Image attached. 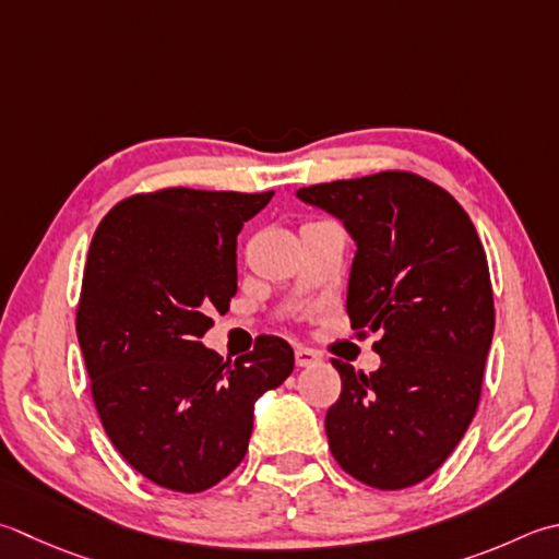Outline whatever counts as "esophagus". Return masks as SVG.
I'll return each mask as SVG.
<instances>
[{"instance_id": "obj_1", "label": "esophagus", "mask_w": 559, "mask_h": 559, "mask_svg": "<svg viewBox=\"0 0 559 559\" xmlns=\"http://www.w3.org/2000/svg\"><path fill=\"white\" fill-rule=\"evenodd\" d=\"M317 360H320V354H314L312 348H305V346L295 348V364H298L300 368L312 366V364H317Z\"/></svg>"}]
</instances>
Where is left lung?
<instances>
[{
  "mask_svg": "<svg viewBox=\"0 0 559 559\" xmlns=\"http://www.w3.org/2000/svg\"><path fill=\"white\" fill-rule=\"evenodd\" d=\"M356 242L346 312L380 334L376 373L332 360L342 395L326 412L332 455L358 483L404 489L443 465L475 417L495 334L477 229L451 193L407 171L298 189Z\"/></svg>",
  "mask_w": 559,
  "mask_h": 559,
  "instance_id": "8db88e82",
  "label": "left lung"
}]
</instances>
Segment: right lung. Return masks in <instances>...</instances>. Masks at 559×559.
I'll return each mask as SVG.
<instances>
[{
    "label": "right lung",
    "mask_w": 559,
    "mask_h": 559,
    "mask_svg": "<svg viewBox=\"0 0 559 559\" xmlns=\"http://www.w3.org/2000/svg\"><path fill=\"white\" fill-rule=\"evenodd\" d=\"M271 195L142 193L94 233L76 338L108 439L159 487L193 495L233 473L257 400L293 373L278 336L233 364L201 342L237 293V235Z\"/></svg>",
    "instance_id": "add662e5"
}]
</instances>
